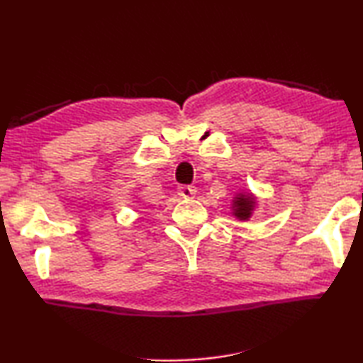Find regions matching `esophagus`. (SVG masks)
Instances as JSON below:
<instances>
[{
  "mask_svg": "<svg viewBox=\"0 0 363 363\" xmlns=\"http://www.w3.org/2000/svg\"><path fill=\"white\" fill-rule=\"evenodd\" d=\"M177 194H179L182 199H190V196H194L196 194V189L194 186H181L177 189Z\"/></svg>",
  "mask_w": 363,
  "mask_h": 363,
  "instance_id": "1",
  "label": "esophagus"
}]
</instances>
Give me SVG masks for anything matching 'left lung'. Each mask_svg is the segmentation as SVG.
I'll return each instance as SVG.
<instances>
[{
	"label": "left lung",
	"instance_id": "1",
	"mask_svg": "<svg viewBox=\"0 0 363 363\" xmlns=\"http://www.w3.org/2000/svg\"><path fill=\"white\" fill-rule=\"evenodd\" d=\"M256 199L253 194H238L232 200V214L240 220H248L255 211Z\"/></svg>",
	"mask_w": 363,
	"mask_h": 363
}]
</instances>
